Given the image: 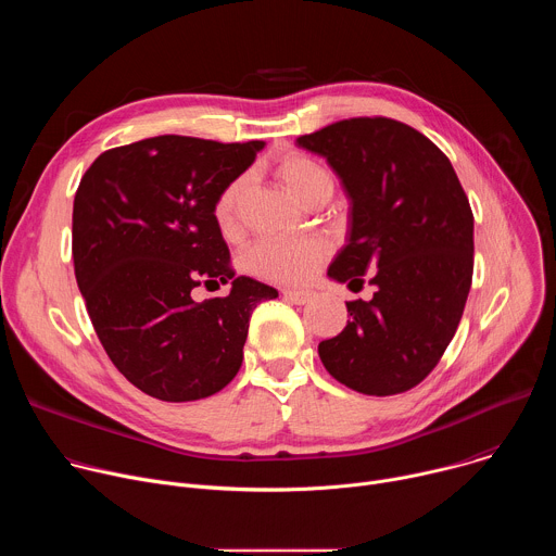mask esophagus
Listing matches in <instances>:
<instances>
[{
    "label": "esophagus",
    "mask_w": 556,
    "mask_h": 556,
    "mask_svg": "<svg viewBox=\"0 0 556 556\" xmlns=\"http://www.w3.org/2000/svg\"><path fill=\"white\" fill-rule=\"evenodd\" d=\"M283 296H286L290 303L303 305V303H307V301L312 299V292H309V290H292V288H288V290H283Z\"/></svg>",
    "instance_id": "1"
}]
</instances>
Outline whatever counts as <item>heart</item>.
Wrapping results in <instances>:
<instances>
[{"instance_id":"obj_1","label":"heart","mask_w":556,"mask_h":556,"mask_svg":"<svg viewBox=\"0 0 556 556\" xmlns=\"http://www.w3.org/2000/svg\"><path fill=\"white\" fill-rule=\"evenodd\" d=\"M273 174L288 191V195L303 206H309L321 198H330L334 191L332 174L319 161H314V157L305 153L292 151L277 157ZM244 191L247 178H235L215 198L213 222L219 232H235ZM328 251L330 249L321 237H307V240L294 242H262L247 253L244 266L251 275L266 281L299 283L319 268V264L328 257Z\"/></svg>"}]
</instances>
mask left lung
I'll list each match as a JSON object with an SVG mask.
<instances>
[{
    "label": "left lung",
    "mask_w": 556,
    "mask_h": 556,
    "mask_svg": "<svg viewBox=\"0 0 556 556\" xmlns=\"http://www.w3.org/2000/svg\"><path fill=\"white\" fill-rule=\"evenodd\" d=\"M324 155L350 200L348 244L328 277L371 273V301H348L345 330L319 343L324 367L367 395L422 382L448 348L472 279V211L448 157L414 127L350 118L296 138Z\"/></svg>",
    "instance_id": "left-lung-1"
}]
</instances>
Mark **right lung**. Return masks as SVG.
<instances>
[{
	"label": "right lung",
	"instance_id": "1",
	"mask_svg": "<svg viewBox=\"0 0 556 556\" xmlns=\"http://www.w3.org/2000/svg\"><path fill=\"white\" fill-rule=\"evenodd\" d=\"M264 140L155 136L101 153L72 211V257L92 326L116 369L151 399L189 403L224 389L244 361L251 314L279 292L235 277L213 222L219 191ZM231 283L202 304L198 285Z\"/></svg>",
	"mask_w": 556,
	"mask_h": 556
}]
</instances>
